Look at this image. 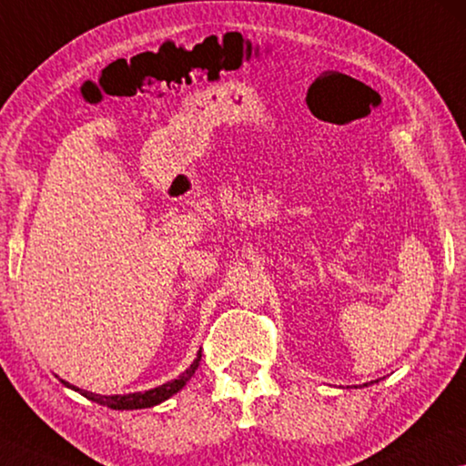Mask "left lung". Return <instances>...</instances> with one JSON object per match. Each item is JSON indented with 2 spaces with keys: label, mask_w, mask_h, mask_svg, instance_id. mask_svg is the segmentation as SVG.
Segmentation results:
<instances>
[{
  "label": "left lung",
  "mask_w": 466,
  "mask_h": 466,
  "mask_svg": "<svg viewBox=\"0 0 466 466\" xmlns=\"http://www.w3.org/2000/svg\"><path fill=\"white\" fill-rule=\"evenodd\" d=\"M364 385H367V383H364Z\"/></svg>",
  "instance_id": "obj_1"
}]
</instances>
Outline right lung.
<instances>
[{"label": "right lung", "instance_id": "1", "mask_svg": "<svg viewBox=\"0 0 466 466\" xmlns=\"http://www.w3.org/2000/svg\"><path fill=\"white\" fill-rule=\"evenodd\" d=\"M199 360H202V350H199L196 360L191 362V367L185 370V373L178 375L173 381L158 385V388L154 390H147V391H135V393H125V396H102V393H93V391H85V390H78L75 385H68L66 381H62L66 388L75 390L85 396L91 402H97L102 406H108L112 410H137V408H152L156 404L164 402V400H168L170 396H175L177 391H181L185 388V383L189 381L196 373L198 367H199Z\"/></svg>", "mask_w": 466, "mask_h": 466}]
</instances>
